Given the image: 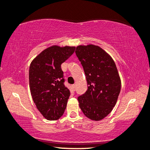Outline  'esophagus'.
<instances>
[{
  "mask_svg": "<svg viewBox=\"0 0 150 150\" xmlns=\"http://www.w3.org/2000/svg\"><path fill=\"white\" fill-rule=\"evenodd\" d=\"M72 87H73V89L74 91H75V84H73V85H72Z\"/></svg>",
  "mask_w": 150,
  "mask_h": 150,
  "instance_id": "34e87169",
  "label": "esophagus"
}]
</instances>
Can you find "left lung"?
<instances>
[{"label":"left lung","mask_w":150,"mask_h":150,"mask_svg":"<svg viewBox=\"0 0 150 150\" xmlns=\"http://www.w3.org/2000/svg\"><path fill=\"white\" fill-rule=\"evenodd\" d=\"M76 55L84 69L88 88L78 97L84 114L99 121L111 112L121 89V79L113 59L100 46L93 44L76 47Z\"/></svg>","instance_id":"obj_1"}]
</instances>
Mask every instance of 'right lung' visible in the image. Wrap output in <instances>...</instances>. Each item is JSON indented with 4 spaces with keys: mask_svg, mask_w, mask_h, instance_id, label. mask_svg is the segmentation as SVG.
Listing matches in <instances>:
<instances>
[{
    "mask_svg": "<svg viewBox=\"0 0 150 150\" xmlns=\"http://www.w3.org/2000/svg\"><path fill=\"white\" fill-rule=\"evenodd\" d=\"M75 50V46L52 45L39 53L30 64L31 96L37 109L48 120H58L65 111L70 91L64 84L61 65Z\"/></svg>",
    "mask_w": 150,
    "mask_h": 150,
    "instance_id": "obj_1",
    "label": "right lung"
}]
</instances>
